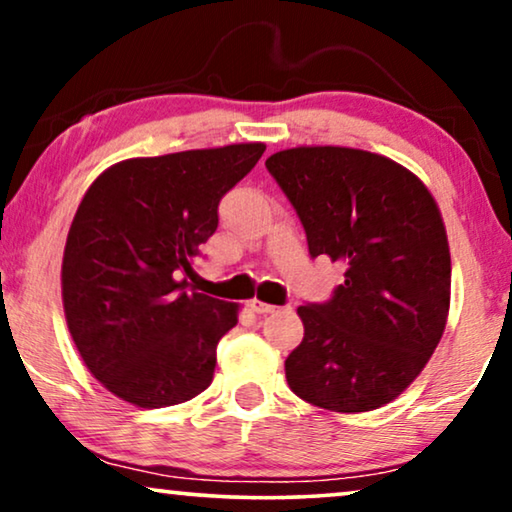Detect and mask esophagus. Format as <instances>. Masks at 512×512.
<instances>
[{
  "label": "esophagus",
  "instance_id": "obj_1",
  "mask_svg": "<svg viewBox=\"0 0 512 512\" xmlns=\"http://www.w3.org/2000/svg\"><path fill=\"white\" fill-rule=\"evenodd\" d=\"M248 306L253 308V311H255L257 315H269V313H276V311H278V306L266 304V301H259V299H250Z\"/></svg>",
  "mask_w": 512,
  "mask_h": 512
}]
</instances>
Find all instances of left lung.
<instances>
[{
	"label": "left lung",
	"instance_id": "1",
	"mask_svg": "<svg viewBox=\"0 0 512 512\" xmlns=\"http://www.w3.org/2000/svg\"><path fill=\"white\" fill-rule=\"evenodd\" d=\"M266 169L306 229L311 257L348 266L325 304L299 306L290 390L334 413L390 403L420 376L450 311V246L434 197L390 157L341 146L273 153Z\"/></svg>",
	"mask_w": 512,
	"mask_h": 512
}]
</instances>
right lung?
<instances>
[{"label": "right lung", "mask_w": 512, "mask_h": 512, "mask_svg": "<svg viewBox=\"0 0 512 512\" xmlns=\"http://www.w3.org/2000/svg\"><path fill=\"white\" fill-rule=\"evenodd\" d=\"M264 143L132 157L88 187L62 257V304L85 366L139 408L206 390L215 348L239 306L192 292L199 246L218 204L255 167Z\"/></svg>", "instance_id": "1"}]
</instances>
